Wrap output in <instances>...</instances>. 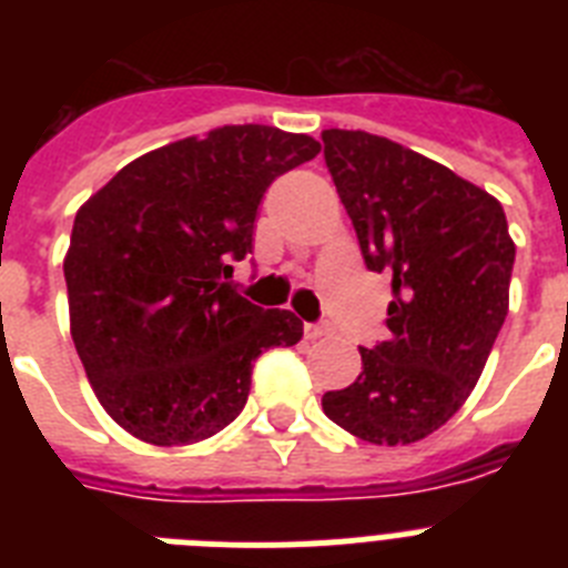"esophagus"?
Returning <instances> with one entry per match:
<instances>
[{"instance_id": "1", "label": "esophagus", "mask_w": 568, "mask_h": 568, "mask_svg": "<svg viewBox=\"0 0 568 568\" xmlns=\"http://www.w3.org/2000/svg\"><path fill=\"white\" fill-rule=\"evenodd\" d=\"M329 333H333V327H329V324H324V321H321V324H307V327H304V335H307L310 341L324 338V335H329Z\"/></svg>"}]
</instances>
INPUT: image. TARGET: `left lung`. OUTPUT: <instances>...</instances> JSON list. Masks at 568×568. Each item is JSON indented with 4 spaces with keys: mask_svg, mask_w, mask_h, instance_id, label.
Returning <instances> with one entry per match:
<instances>
[{
    "mask_svg": "<svg viewBox=\"0 0 568 568\" xmlns=\"http://www.w3.org/2000/svg\"><path fill=\"white\" fill-rule=\"evenodd\" d=\"M321 139L366 270L393 273L389 335L361 346V375L321 406L355 438L415 444L464 406L504 327L509 224L498 199L404 144L364 130Z\"/></svg>",
    "mask_w": 568,
    "mask_h": 568,
    "instance_id": "1",
    "label": "left lung"
}]
</instances>
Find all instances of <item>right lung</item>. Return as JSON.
<instances>
[{"instance_id":"1","label":"right lung","mask_w":568,"mask_h":568,"mask_svg":"<svg viewBox=\"0 0 568 568\" xmlns=\"http://www.w3.org/2000/svg\"><path fill=\"white\" fill-rule=\"evenodd\" d=\"M321 144L227 124L122 168L77 213L64 258L70 333L115 424L155 446L210 438L247 404L264 349L304 324L235 290L270 184Z\"/></svg>"}]
</instances>
